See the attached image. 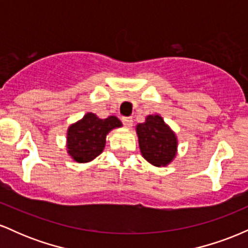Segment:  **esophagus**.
<instances>
[{"label": "esophagus", "instance_id": "1", "mask_svg": "<svg viewBox=\"0 0 248 248\" xmlns=\"http://www.w3.org/2000/svg\"><path fill=\"white\" fill-rule=\"evenodd\" d=\"M122 124H124L127 128H130L133 126V119L132 118H122Z\"/></svg>", "mask_w": 248, "mask_h": 248}]
</instances>
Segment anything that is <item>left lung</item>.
<instances>
[{"instance_id": "1", "label": "left lung", "mask_w": 248, "mask_h": 248, "mask_svg": "<svg viewBox=\"0 0 248 248\" xmlns=\"http://www.w3.org/2000/svg\"><path fill=\"white\" fill-rule=\"evenodd\" d=\"M140 152L146 161L155 167H167L177 155V135L158 114L146 116L136 124Z\"/></svg>"}]
</instances>
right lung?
Returning <instances> with one entry per match:
<instances>
[{
  "mask_svg": "<svg viewBox=\"0 0 248 248\" xmlns=\"http://www.w3.org/2000/svg\"><path fill=\"white\" fill-rule=\"evenodd\" d=\"M120 127L121 121L114 115L100 119L94 113H86L80 120L73 122L67 128V154L78 163L93 161L104 152L108 133Z\"/></svg>",
  "mask_w": 248,
  "mask_h": 248,
  "instance_id": "obj_1",
  "label": "right lung"
}]
</instances>
